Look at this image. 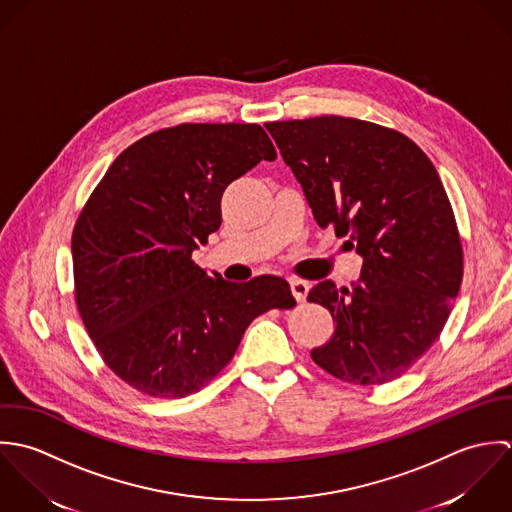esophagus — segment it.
Instances as JSON below:
<instances>
[{
	"instance_id": "esophagus-1",
	"label": "esophagus",
	"mask_w": 512,
	"mask_h": 512,
	"mask_svg": "<svg viewBox=\"0 0 512 512\" xmlns=\"http://www.w3.org/2000/svg\"><path fill=\"white\" fill-rule=\"evenodd\" d=\"M308 283L307 281H303V279H291V293H293V297L299 301V303H303L305 299H307L308 295Z\"/></svg>"
}]
</instances>
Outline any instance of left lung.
Returning a JSON list of instances; mask_svg holds the SVG:
<instances>
[{
    "mask_svg": "<svg viewBox=\"0 0 512 512\" xmlns=\"http://www.w3.org/2000/svg\"><path fill=\"white\" fill-rule=\"evenodd\" d=\"M316 223L362 255L352 289L322 281L308 301L336 328L310 352L330 376L386 384L439 338L463 281V247L439 174L398 130L346 116L267 122Z\"/></svg>",
    "mask_w": 512,
    "mask_h": 512,
    "instance_id": "obj_1",
    "label": "left lung"
}]
</instances>
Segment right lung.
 Listing matches in <instances>:
<instances>
[{
	"label": "right lung",
	"mask_w": 512,
	"mask_h": 512,
	"mask_svg": "<svg viewBox=\"0 0 512 512\" xmlns=\"http://www.w3.org/2000/svg\"><path fill=\"white\" fill-rule=\"evenodd\" d=\"M259 124H178L128 146L83 207L71 239L75 299L104 364L152 398L202 390L247 326L297 305L285 279L209 277L192 261L221 225L225 188L273 162Z\"/></svg>",
	"instance_id": "1"
}]
</instances>
